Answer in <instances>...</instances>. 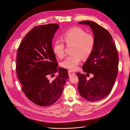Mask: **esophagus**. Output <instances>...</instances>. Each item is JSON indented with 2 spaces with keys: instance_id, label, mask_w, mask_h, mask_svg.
I'll use <instances>...</instances> for the list:
<instances>
[{
  "instance_id": "esophagus-1",
  "label": "esophagus",
  "mask_w": 130,
  "mask_h": 130,
  "mask_svg": "<svg viewBox=\"0 0 130 130\" xmlns=\"http://www.w3.org/2000/svg\"><path fill=\"white\" fill-rule=\"evenodd\" d=\"M68 73H69V75L70 76H73V75H74L75 74V73L74 72H73V71H71V70H69V71H68Z\"/></svg>"
}]
</instances>
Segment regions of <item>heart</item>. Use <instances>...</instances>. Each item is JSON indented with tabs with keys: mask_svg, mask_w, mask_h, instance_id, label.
Returning <instances> with one entry per match:
<instances>
[{
	"mask_svg": "<svg viewBox=\"0 0 130 130\" xmlns=\"http://www.w3.org/2000/svg\"><path fill=\"white\" fill-rule=\"evenodd\" d=\"M63 40L57 39L54 42L53 51L59 58H63L66 54V45L73 44L72 54L68 56L62 62L63 67L75 70L83 58H88L94 50L95 39L90 33L78 27L72 28L66 31L62 35Z\"/></svg>",
	"mask_w": 130,
	"mask_h": 130,
	"instance_id": "1",
	"label": "heart"
}]
</instances>
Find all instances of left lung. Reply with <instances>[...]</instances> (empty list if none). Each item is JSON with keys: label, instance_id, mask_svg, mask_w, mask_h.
<instances>
[{"label": "left lung", "instance_id": "obj_1", "mask_svg": "<svg viewBox=\"0 0 130 130\" xmlns=\"http://www.w3.org/2000/svg\"><path fill=\"white\" fill-rule=\"evenodd\" d=\"M89 25L93 30L95 44L93 52L83 66L87 74L77 73L78 89L80 95L90 101H97L107 96L111 91L118 74L119 57L116 45L110 33L96 22H78ZM90 73L94 76L88 80Z\"/></svg>", "mask_w": 130, "mask_h": 130}]
</instances>
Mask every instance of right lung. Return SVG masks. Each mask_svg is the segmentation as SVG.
Masks as SVG:
<instances>
[{"instance_id":"add662e5","label":"right lung","mask_w":130,"mask_h":130,"mask_svg":"<svg viewBox=\"0 0 130 130\" xmlns=\"http://www.w3.org/2000/svg\"><path fill=\"white\" fill-rule=\"evenodd\" d=\"M59 26L47 24L36 26L23 38L16 58V73L21 89L35 104L47 107L59 98L69 78L68 71L58 68L52 48V39ZM59 74L52 81L48 79Z\"/></svg>"}]
</instances>
